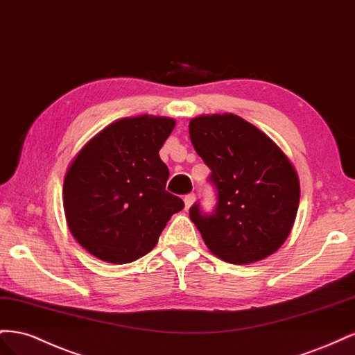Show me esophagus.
<instances>
[{
    "label": "esophagus",
    "mask_w": 355,
    "mask_h": 355,
    "mask_svg": "<svg viewBox=\"0 0 355 355\" xmlns=\"http://www.w3.org/2000/svg\"><path fill=\"white\" fill-rule=\"evenodd\" d=\"M184 201H185V209H189L192 206V202L196 201V194H194V192H191V194H187Z\"/></svg>",
    "instance_id": "obj_1"
}]
</instances>
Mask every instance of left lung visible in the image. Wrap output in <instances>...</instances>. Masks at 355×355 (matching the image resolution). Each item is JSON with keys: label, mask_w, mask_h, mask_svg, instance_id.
I'll list each match as a JSON object with an SVG mask.
<instances>
[{"label": "left lung", "mask_w": 355, "mask_h": 355, "mask_svg": "<svg viewBox=\"0 0 355 355\" xmlns=\"http://www.w3.org/2000/svg\"><path fill=\"white\" fill-rule=\"evenodd\" d=\"M189 137L216 189L211 213H204L200 202L189 209L209 250L237 265L277 252L292 231L300 196L297 175L284 153L234 114L194 118Z\"/></svg>", "instance_id": "8db88e82"}]
</instances>
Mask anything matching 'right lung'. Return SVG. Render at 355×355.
<instances>
[{
  "label": "right lung",
  "instance_id": "1",
  "mask_svg": "<svg viewBox=\"0 0 355 355\" xmlns=\"http://www.w3.org/2000/svg\"><path fill=\"white\" fill-rule=\"evenodd\" d=\"M175 124L164 116L123 118L72 161L63 209L75 240L93 256L137 261L154 249L171 214L185 207L166 191L168 168L158 155Z\"/></svg>",
  "mask_w": 355,
  "mask_h": 355
}]
</instances>
